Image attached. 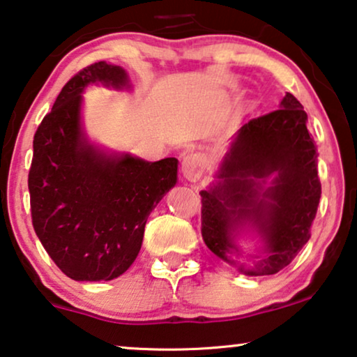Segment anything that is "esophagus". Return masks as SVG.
<instances>
[{"instance_id":"34e87169","label":"esophagus","mask_w":357,"mask_h":357,"mask_svg":"<svg viewBox=\"0 0 357 357\" xmlns=\"http://www.w3.org/2000/svg\"><path fill=\"white\" fill-rule=\"evenodd\" d=\"M204 170V160L202 154L192 153L187 154L182 160V174L183 177L190 180V182H197V180L202 177Z\"/></svg>"}]
</instances>
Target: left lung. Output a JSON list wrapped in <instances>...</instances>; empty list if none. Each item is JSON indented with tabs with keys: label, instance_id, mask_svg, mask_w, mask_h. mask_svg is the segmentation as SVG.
Here are the masks:
<instances>
[{
	"label": "left lung",
	"instance_id": "1",
	"mask_svg": "<svg viewBox=\"0 0 357 357\" xmlns=\"http://www.w3.org/2000/svg\"><path fill=\"white\" fill-rule=\"evenodd\" d=\"M307 114L286 92L280 109L234 135L214 182L202 195V236L214 255L245 276L275 275L310 238L321 185ZM256 236L245 251L240 238Z\"/></svg>",
	"mask_w": 357,
	"mask_h": 357
}]
</instances>
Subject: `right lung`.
Returning a JSON list of instances; mask_svg holds the SVG:
<instances>
[{
    "label": "right lung",
    "mask_w": 357,
    "mask_h": 357,
    "mask_svg": "<svg viewBox=\"0 0 357 357\" xmlns=\"http://www.w3.org/2000/svg\"><path fill=\"white\" fill-rule=\"evenodd\" d=\"M131 89L121 66L99 61L71 77L33 136L32 224L56 266L75 281H110L133 265L151 211L177 183L178 160L107 151L87 138L82 92Z\"/></svg>",
    "instance_id": "right-lung-1"
}]
</instances>
